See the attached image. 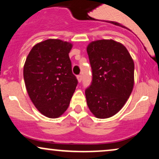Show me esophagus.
I'll return each mask as SVG.
<instances>
[{
    "label": "esophagus",
    "mask_w": 159,
    "mask_h": 159,
    "mask_svg": "<svg viewBox=\"0 0 159 159\" xmlns=\"http://www.w3.org/2000/svg\"><path fill=\"white\" fill-rule=\"evenodd\" d=\"M77 78H78V82H81V80H82V76L81 75H78L77 76Z\"/></svg>",
    "instance_id": "obj_1"
}]
</instances>
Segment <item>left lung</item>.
Instances as JSON below:
<instances>
[{"instance_id":"8db88e82","label":"left lung","mask_w":159,"mask_h":159,"mask_svg":"<svg viewBox=\"0 0 159 159\" xmlns=\"http://www.w3.org/2000/svg\"><path fill=\"white\" fill-rule=\"evenodd\" d=\"M87 51L92 69V81L85 90L87 105L97 118L111 117L132 93L134 62L126 48L112 39L92 42Z\"/></svg>"}]
</instances>
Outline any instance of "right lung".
Masks as SVG:
<instances>
[{
	"label": "right lung",
	"mask_w": 159,
	"mask_h": 159,
	"mask_svg": "<svg viewBox=\"0 0 159 159\" xmlns=\"http://www.w3.org/2000/svg\"><path fill=\"white\" fill-rule=\"evenodd\" d=\"M72 47L61 39L45 40L33 47L24 66L27 93L38 111L49 118L66 111L78 84L69 57Z\"/></svg>",
	"instance_id": "1"
}]
</instances>
